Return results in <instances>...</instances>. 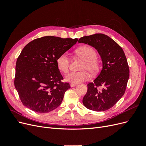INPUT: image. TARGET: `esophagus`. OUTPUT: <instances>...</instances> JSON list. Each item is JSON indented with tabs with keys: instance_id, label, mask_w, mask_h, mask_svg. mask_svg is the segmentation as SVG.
Returning a JSON list of instances; mask_svg holds the SVG:
<instances>
[{
	"instance_id": "1",
	"label": "esophagus",
	"mask_w": 146,
	"mask_h": 146,
	"mask_svg": "<svg viewBox=\"0 0 146 146\" xmlns=\"http://www.w3.org/2000/svg\"><path fill=\"white\" fill-rule=\"evenodd\" d=\"M77 84H74V83H70V87H74V86H77Z\"/></svg>"
}]
</instances>
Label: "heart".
I'll return each instance as SVG.
<instances>
[{
	"label": "heart",
	"instance_id": "1",
	"mask_svg": "<svg viewBox=\"0 0 146 146\" xmlns=\"http://www.w3.org/2000/svg\"><path fill=\"white\" fill-rule=\"evenodd\" d=\"M77 54L85 60L80 68L82 71L70 72L65 77V80L74 84L87 81L90 78L88 71L94 74L98 72L99 63L97 60V53L93 48L89 46L82 47L76 50ZM57 68L60 72L66 74L69 70L70 58L67 53L60 55L56 60Z\"/></svg>",
	"mask_w": 146,
	"mask_h": 146
}]
</instances>
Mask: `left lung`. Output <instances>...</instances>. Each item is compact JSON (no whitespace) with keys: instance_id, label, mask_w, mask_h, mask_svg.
<instances>
[{"instance_id":"obj_1","label":"left lung","mask_w":146,"mask_h":146,"mask_svg":"<svg viewBox=\"0 0 146 146\" xmlns=\"http://www.w3.org/2000/svg\"><path fill=\"white\" fill-rule=\"evenodd\" d=\"M78 42L94 47L102 61V69L99 76L93 82L88 84L83 104L93 111H105L113 107L125 93L129 78L125 55L117 42L104 34L83 36ZM99 86L103 88L99 89Z\"/></svg>"}]
</instances>
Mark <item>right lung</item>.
I'll return each instance as SVG.
<instances>
[{"instance_id": "add662e5", "label": "right lung", "mask_w": 146, "mask_h": 146, "mask_svg": "<svg viewBox=\"0 0 146 146\" xmlns=\"http://www.w3.org/2000/svg\"><path fill=\"white\" fill-rule=\"evenodd\" d=\"M77 41V38L47 36L24 47L16 61L15 86L26 107L45 113L59 107L70 86L61 82L63 77L56 60Z\"/></svg>"}]
</instances>
